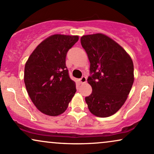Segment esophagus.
Segmentation results:
<instances>
[{"label":"esophagus","mask_w":154,"mask_h":154,"mask_svg":"<svg viewBox=\"0 0 154 154\" xmlns=\"http://www.w3.org/2000/svg\"><path fill=\"white\" fill-rule=\"evenodd\" d=\"M79 81H80L81 84H85V83H86V78L85 76H82L79 79Z\"/></svg>","instance_id":"esophagus-1"}]
</instances>
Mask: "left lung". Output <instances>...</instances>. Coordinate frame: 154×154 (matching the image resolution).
I'll return each mask as SVG.
<instances>
[{
  "label": "left lung",
  "instance_id": "8db88e82",
  "mask_svg": "<svg viewBox=\"0 0 154 154\" xmlns=\"http://www.w3.org/2000/svg\"><path fill=\"white\" fill-rule=\"evenodd\" d=\"M81 43L90 61L87 81L92 93L85 98L88 109L97 117L111 116L122 107L131 90L133 60L120 45L103 34L83 36Z\"/></svg>",
  "mask_w": 154,
  "mask_h": 154
}]
</instances>
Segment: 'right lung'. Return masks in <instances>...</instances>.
Instances as JSON below:
<instances>
[{
	"mask_svg": "<svg viewBox=\"0 0 154 154\" xmlns=\"http://www.w3.org/2000/svg\"><path fill=\"white\" fill-rule=\"evenodd\" d=\"M79 36L54 34L34 50L24 68V84L31 100L41 112L57 116L64 112L76 91L66 65L67 52Z\"/></svg>",
	"mask_w": 154,
	"mask_h": 154,
	"instance_id": "1",
	"label": "right lung"
}]
</instances>
